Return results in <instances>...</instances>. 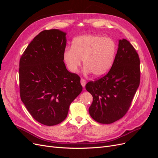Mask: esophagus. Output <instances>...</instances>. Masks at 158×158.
Instances as JSON below:
<instances>
[{
    "label": "esophagus",
    "instance_id": "obj_1",
    "mask_svg": "<svg viewBox=\"0 0 158 158\" xmlns=\"http://www.w3.org/2000/svg\"><path fill=\"white\" fill-rule=\"evenodd\" d=\"M80 82H81V85H82L83 87H84L85 85V80L84 79H83V78H81Z\"/></svg>",
    "mask_w": 158,
    "mask_h": 158
}]
</instances>
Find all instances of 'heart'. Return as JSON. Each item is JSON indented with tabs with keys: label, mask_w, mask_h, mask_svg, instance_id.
Instances as JSON below:
<instances>
[{
	"label": "heart",
	"mask_w": 158,
	"mask_h": 158,
	"mask_svg": "<svg viewBox=\"0 0 158 158\" xmlns=\"http://www.w3.org/2000/svg\"><path fill=\"white\" fill-rule=\"evenodd\" d=\"M117 52L115 41L110 37L88 34L75 38L73 47H67L63 60L71 73L78 72L83 60L84 71L99 77L112 67Z\"/></svg>",
	"instance_id": "heart-1"
}]
</instances>
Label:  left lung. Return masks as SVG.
Listing matches in <instances>:
<instances>
[{
    "mask_svg": "<svg viewBox=\"0 0 158 158\" xmlns=\"http://www.w3.org/2000/svg\"><path fill=\"white\" fill-rule=\"evenodd\" d=\"M118 46L109 73L85 85L93 96L89 113L102 124L113 123L125 115L140 84V59L136 50L125 39L119 40Z\"/></svg>",
    "mask_w": 158,
    "mask_h": 158,
    "instance_id": "left-lung-1",
    "label": "left lung"
}]
</instances>
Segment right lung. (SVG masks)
<instances>
[{
	"mask_svg": "<svg viewBox=\"0 0 158 158\" xmlns=\"http://www.w3.org/2000/svg\"><path fill=\"white\" fill-rule=\"evenodd\" d=\"M66 35L59 30L40 32L20 60L22 102L37 122L47 126L63 122L82 90L80 76L68 71L63 61Z\"/></svg>",
	"mask_w": 158,
	"mask_h": 158,
	"instance_id": "obj_1",
	"label": "right lung"
}]
</instances>
